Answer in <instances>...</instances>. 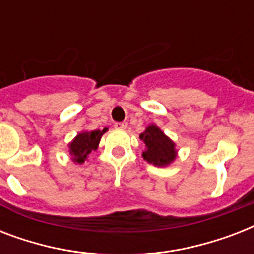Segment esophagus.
Listing matches in <instances>:
<instances>
[{"label":"esophagus","instance_id":"1","mask_svg":"<svg viewBox=\"0 0 254 254\" xmlns=\"http://www.w3.org/2000/svg\"><path fill=\"white\" fill-rule=\"evenodd\" d=\"M127 123H125V121H124V123H116L115 124L116 129H120V130H124V129H127Z\"/></svg>","mask_w":254,"mask_h":254}]
</instances>
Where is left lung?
<instances>
[{"label":"left lung","instance_id":"obj_1","mask_svg":"<svg viewBox=\"0 0 254 254\" xmlns=\"http://www.w3.org/2000/svg\"><path fill=\"white\" fill-rule=\"evenodd\" d=\"M139 138L146 146L142 153L143 159L154 166H169L177 158L175 143L154 124L149 125L146 130L139 134Z\"/></svg>","mask_w":254,"mask_h":254}]
</instances>
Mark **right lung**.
Returning <instances> with one entry per match:
<instances>
[{
  "label": "right lung",
  "mask_w": 254,
  "mask_h": 254,
  "mask_svg": "<svg viewBox=\"0 0 254 254\" xmlns=\"http://www.w3.org/2000/svg\"><path fill=\"white\" fill-rule=\"evenodd\" d=\"M108 129L103 130H92V131H81L72 139V142L69 143V154L72 155V161L75 163H84L88 155L92 151L96 150L99 146V142L103 134Z\"/></svg>",
  "instance_id": "obj_1"
}]
</instances>
